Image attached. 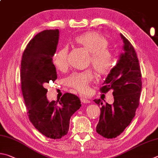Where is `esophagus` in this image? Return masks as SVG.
Wrapping results in <instances>:
<instances>
[{
  "mask_svg": "<svg viewBox=\"0 0 158 158\" xmlns=\"http://www.w3.org/2000/svg\"><path fill=\"white\" fill-rule=\"evenodd\" d=\"M81 102L84 104H88V103H90V101L87 98H85V97H81Z\"/></svg>",
  "mask_w": 158,
  "mask_h": 158,
  "instance_id": "1",
  "label": "esophagus"
}]
</instances>
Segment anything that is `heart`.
Returning a JSON list of instances; mask_svg holds the SVG:
<instances>
[{
    "instance_id": "obj_1",
    "label": "heart",
    "mask_w": 158,
    "mask_h": 158,
    "mask_svg": "<svg viewBox=\"0 0 158 158\" xmlns=\"http://www.w3.org/2000/svg\"><path fill=\"white\" fill-rule=\"evenodd\" d=\"M74 42L90 53L88 64H91L99 75H106L113 69L114 65V57L113 52L107 48L108 41L102 34L95 31H88L77 36ZM52 62L58 70H66L68 68L67 48H64L57 51L52 57ZM94 77L93 72L90 69L77 72L67 77L65 84L79 93H85L88 91L89 85Z\"/></svg>"
}]
</instances>
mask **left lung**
<instances>
[{
    "mask_svg": "<svg viewBox=\"0 0 158 158\" xmlns=\"http://www.w3.org/2000/svg\"><path fill=\"white\" fill-rule=\"evenodd\" d=\"M120 36L124 52L120 54L117 64L100 88L102 93L113 91V104L104 105L100 99L94 100L101 106L97 133L108 139L119 136L130 124L139 106L142 90V74L135 50L124 36Z\"/></svg>",
    "mask_w": 158,
    "mask_h": 158,
    "instance_id": "1",
    "label": "left lung"
}]
</instances>
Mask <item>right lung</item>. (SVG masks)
<instances>
[{
	"instance_id": "obj_1",
	"label": "right lung",
	"mask_w": 158,
	"mask_h": 158,
	"mask_svg": "<svg viewBox=\"0 0 158 158\" xmlns=\"http://www.w3.org/2000/svg\"><path fill=\"white\" fill-rule=\"evenodd\" d=\"M59 36V30L37 34L27 45L21 64V90L30 121L40 133L54 139L68 133L70 117L81 106L79 97L71 93H65L58 104L47 99L45 85L57 79L52 57Z\"/></svg>"
}]
</instances>
